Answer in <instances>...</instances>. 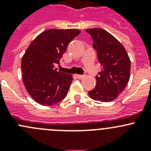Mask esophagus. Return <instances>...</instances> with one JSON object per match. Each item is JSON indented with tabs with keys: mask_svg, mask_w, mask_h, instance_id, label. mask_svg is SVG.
Here are the masks:
<instances>
[{
	"mask_svg": "<svg viewBox=\"0 0 151 151\" xmlns=\"http://www.w3.org/2000/svg\"><path fill=\"white\" fill-rule=\"evenodd\" d=\"M83 77H84L83 75H80V74H78V75H77V78L78 79H83Z\"/></svg>",
	"mask_w": 151,
	"mask_h": 151,
	"instance_id": "esophagus-1",
	"label": "esophagus"
}]
</instances>
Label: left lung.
Listing matches in <instances>:
<instances>
[{
    "label": "left lung",
    "mask_w": 151,
    "mask_h": 151,
    "mask_svg": "<svg viewBox=\"0 0 151 151\" xmlns=\"http://www.w3.org/2000/svg\"><path fill=\"white\" fill-rule=\"evenodd\" d=\"M86 31L93 40L98 60L102 70L96 78V85L88 94L101 102L113 101L124 91L130 78L131 60L122 44L102 28H89Z\"/></svg>",
    "instance_id": "left-lung-1"
}]
</instances>
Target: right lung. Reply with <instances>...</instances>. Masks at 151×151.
<instances>
[{
  "label": "right lung",
  "mask_w": 151,
  "mask_h": 151,
  "mask_svg": "<svg viewBox=\"0 0 151 151\" xmlns=\"http://www.w3.org/2000/svg\"><path fill=\"white\" fill-rule=\"evenodd\" d=\"M80 33L78 29H50L36 36L21 61L22 79L27 92L36 102L50 106L66 96L72 75L57 71L68 44Z\"/></svg>",
  "instance_id": "add662e5"
}]
</instances>
